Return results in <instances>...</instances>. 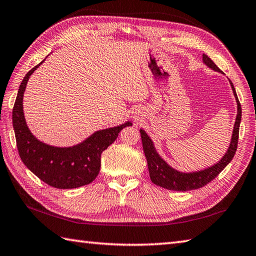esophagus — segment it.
Segmentation results:
<instances>
[{
    "instance_id": "obj_1",
    "label": "esophagus",
    "mask_w": 256,
    "mask_h": 256,
    "mask_svg": "<svg viewBox=\"0 0 256 256\" xmlns=\"http://www.w3.org/2000/svg\"><path fill=\"white\" fill-rule=\"evenodd\" d=\"M135 114H136V115H135V116H138V113L136 112H135Z\"/></svg>"
}]
</instances>
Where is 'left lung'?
I'll return each mask as SVG.
<instances>
[{
  "label": "left lung",
  "instance_id": "obj_1",
  "mask_svg": "<svg viewBox=\"0 0 256 256\" xmlns=\"http://www.w3.org/2000/svg\"><path fill=\"white\" fill-rule=\"evenodd\" d=\"M203 63L208 66L210 68L214 70V71L222 73L215 63L210 58L208 55L203 54ZM230 84H231L232 91L236 100L238 104V114L236 118H235V124L233 128V134L231 138V143L228 145V148L226 153L224 154V156L220 160L218 163L210 168H206L201 171L196 172H180L178 170L173 168L172 166L164 161V160L160 156L158 153L155 150V146L153 144V141L150 138L148 135L145 133L144 130H140L142 138V144H143V151L145 154L148 161V168L150 172V178L151 181L158 186L164 188L166 190H172V191H191V190H196L200 188H203L204 185H206L214 180L218 175L221 173L224 168L232 161L234 158V154L236 152L238 148V130H240V123H241L242 118V108L241 104L238 102L236 92H235L234 85L230 80Z\"/></svg>",
  "mask_w": 256,
  "mask_h": 256
}]
</instances>
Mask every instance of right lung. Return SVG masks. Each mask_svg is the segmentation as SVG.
Masks as SVG:
<instances>
[{
	"mask_svg": "<svg viewBox=\"0 0 256 256\" xmlns=\"http://www.w3.org/2000/svg\"><path fill=\"white\" fill-rule=\"evenodd\" d=\"M43 61L25 75L15 100L12 121L20 158L30 171L50 186L76 188L93 182L101 168V154L116 140L126 122L118 126L100 130L80 144L58 148L40 141L30 131L23 112V95L28 81Z\"/></svg>",
	"mask_w": 256,
	"mask_h": 256,
	"instance_id": "right-lung-1",
	"label": "right lung"
}]
</instances>
